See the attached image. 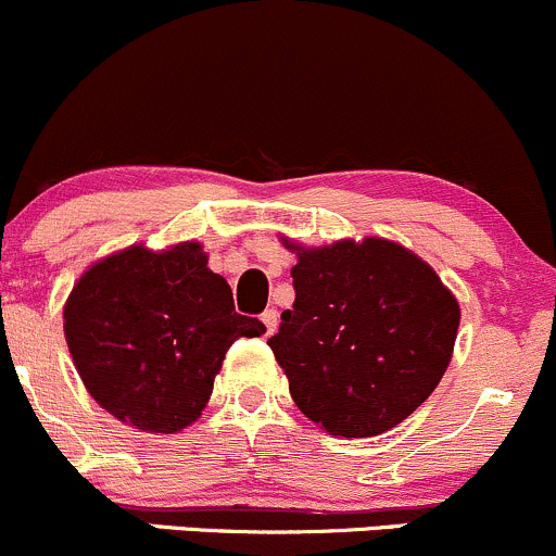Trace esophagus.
<instances>
[{
  "mask_svg": "<svg viewBox=\"0 0 556 556\" xmlns=\"http://www.w3.org/2000/svg\"><path fill=\"white\" fill-rule=\"evenodd\" d=\"M262 324H265L267 337H270V333L278 328V309H265V313H262Z\"/></svg>",
  "mask_w": 556,
  "mask_h": 556,
  "instance_id": "1",
  "label": "esophagus"
}]
</instances>
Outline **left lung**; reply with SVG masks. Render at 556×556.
I'll return each mask as SVG.
<instances>
[{
  "instance_id": "1",
  "label": "left lung",
  "mask_w": 556,
  "mask_h": 556,
  "mask_svg": "<svg viewBox=\"0 0 556 556\" xmlns=\"http://www.w3.org/2000/svg\"><path fill=\"white\" fill-rule=\"evenodd\" d=\"M280 241L296 254V300L267 344L296 408L337 438H371L408 419L451 363L462 320L453 291L387 238Z\"/></svg>"
}]
</instances>
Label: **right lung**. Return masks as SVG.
<instances>
[{"label": "right lung", "mask_w": 556, "mask_h": 556, "mask_svg": "<svg viewBox=\"0 0 556 556\" xmlns=\"http://www.w3.org/2000/svg\"><path fill=\"white\" fill-rule=\"evenodd\" d=\"M199 241L135 243L89 265L63 307V331L87 392L142 432L175 434L201 416L236 339L265 333L238 315L228 280Z\"/></svg>", "instance_id": "obj_1"}]
</instances>
